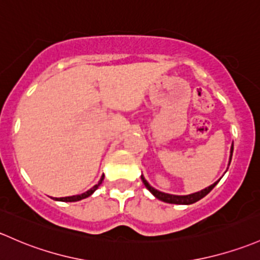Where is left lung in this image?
I'll use <instances>...</instances> for the list:
<instances>
[{"label": "left lung", "mask_w": 260, "mask_h": 260, "mask_svg": "<svg viewBox=\"0 0 260 260\" xmlns=\"http://www.w3.org/2000/svg\"><path fill=\"white\" fill-rule=\"evenodd\" d=\"M231 153H233V146H232ZM231 158H232V154H231ZM142 180H143V183H144V185H146L147 189H148L149 192H151L152 194L155 197V198L160 199V201L166 202V203H172V204H192V203H196V202H198L199 199H202L203 197H206L207 194H208L210 190H212L218 183V182H215L214 184L209 185V187L206 188V189L201 190V192L193 193V194H189V196H173V194H167V193L159 192V190L154 189V188L151 187V185L148 184V182H147V180L144 179L143 177H142Z\"/></svg>", "instance_id": "8db88e82"}]
</instances>
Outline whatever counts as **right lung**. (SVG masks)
I'll list each match as a JSON object with an SVG mask.
<instances>
[{
	"instance_id": "add662e5",
	"label": "right lung",
	"mask_w": 260,
	"mask_h": 260,
	"mask_svg": "<svg viewBox=\"0 0 260 260\" xmlns=\"http://www.w3.org/2000/svg\"><path fill=\"white\" fill-rule=\"evenodd\" d=\"M103 178H105V176L102 177V178H101V180L100 182H98V184H95L93 188H91V189L89 190H87L86 193H82V194H80V196H72V197H62V198H58L57 199V201H61V202H77V201H81V199H84V198H87V197H89L92 194V193L94 192L95 189H97L98 187H100V184H102V180H103Z\"/></svg>"
}]
</instances>
